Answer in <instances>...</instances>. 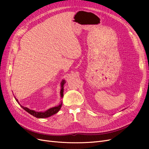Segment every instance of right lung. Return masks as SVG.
<instances>
[{
	"label": "right lung",
	"mask_w": 149,
	"mask_h": 149,
	"mask_svg": "<svg viewBox=\"0 0 149 149\" xmlns=\"http://www.w3.org/2000/svg\"><path fill=\"white\" fill-rule=\"evenodd\" d=\"M65 84V81L64 80H63L62 82H61V91H60V95H61V97H63V91H63V88H64L63 86H64ZM15 100H16V101L19 104V101H18L16 98H15ZM61 105H62V102L58 106H56V107L50 108V109H49L48 110L46 111L45 112H36L35 111L29 109V108L25 107L22 106V105H20V106H21V107L23 108V109L25 111H26V112H29V113L31 115H32V116L36 117V118H48V117L57 113V112L59 111V110L60 109V108L61 107Z\"/></svg>",
	"instance_id": "right-lung-1"
}]
</instances>
